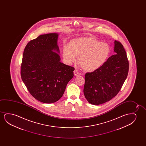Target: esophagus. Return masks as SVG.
Wrapping results in <instances>:
<instances>
[{
	"instance_id": "34e87169",
	"label": "esophagus",
	"mask_w": 146,
	"mask_h": 146,
	"mask_svg": "<svg viewBox=\"0 0 146 146\" xmlns=\"http://www.w3.org/2000/svg\"><path fill=\"white\" fill-rule=\"evenodd\" d=\"M74 75L75 76H78L80 75V74L77 71H74Z\"/></svg>"
}]
</instances>
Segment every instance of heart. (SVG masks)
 Here are the masks:
<instances>
[{
    "instance_id": "obj_1",
    "label": "heart",
    "mask_w": 146,
    "mask_h": 146,
    "mask_svg": "<svg viewBox=\"0 0 146 146\" xmlns=\"http://www.w3.org/2000/svg\"><path fill=\"white\" fill-rule=\"evenodd\" d=\"M111 51L110 46L91 37L76 38L70 44L64 45L63 56L68 64H72L78 56V62L83 70L92 72L104 64Z\"/></svg>"
}]
</instances>
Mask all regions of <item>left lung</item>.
I'll list each match as a JSON object with an SVG mask.
<instances>
[{
	"label": "left lung",
	"instance_id": "left-lung-1",
	"mask_svg": "<svg viewBox=\"0 0 146 146\" xmlns=\"http://www.w3.org/2000/svg\"><path fill=\"white\" fill-rule=\"evenodd\" d=\"M115 54L110 57L100 68L85 74L84 95L91 104L108 102L118 94L129 72V61L121 43L115 40Z\"/></svg>",
	"mask_w": 146,
	"mask_h": 146
}]
</instances>
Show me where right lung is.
Masks as SVG:
<instances>
[{
    "label": "right lung",
    "mask_w": 146,
    "mask_h": 146,
    "mask_svg": "<svg viewBox=\"0 0 146 146\" xmlns=\"http://www.w3.org/2000/svg\"><path fill=\"white\" fill-rule=\"evenodd\" d=\"M58 34L41 35L26 45L23 54L21 77L30 94L44 103L62 97L73 76L74 67L60 62Z\"/></svg>",
    "instance_id": "right-lung-1"
}]
</instances>
